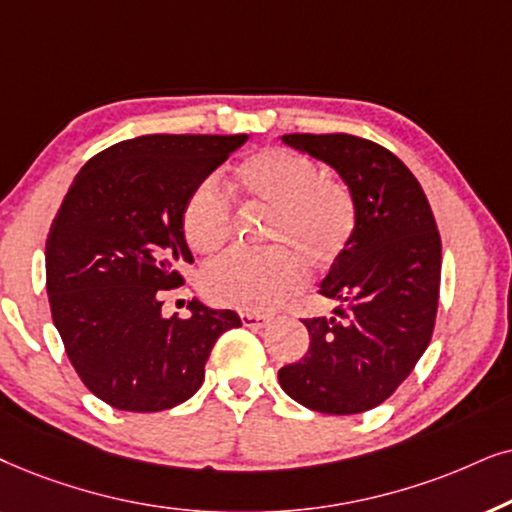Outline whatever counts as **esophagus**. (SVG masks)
I'll return each mask as SVG.
<instances>
[{"instance_id":"obj_1","label":"esophagus","mask_w":512,"mask_h":512,"mask_svg":"<svg viewBox=\"0 0 512 512\" xmlns=\"http://www.w3.org/2000/svg\"><path fill=\"white\" fill-rule=\"evenodd\" d=\"M241 320L245 327H255V330H260V327H267L271 323V316H264V313H241Z\"/></svg>"}]
</instances>
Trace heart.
I'll use <instances>...</instances> for the list:
<instances>
[{"label":"heart","instance_id":"b5f03b06","mask_svg":"<svg viewBox=\"0 0 512 512\" xmlns=\"http://www.w3.org/2000/svg\"><path fill=\"white\" fill-rule=\"evenodd\" d=\"M234 189L250 206L269 210L264 252H231L208 269L217 302L241 311H271L302 285V264L327 267L356 231V201L344 182L323 177L316 163L290 149H262L238 163ZM182 231L192 250L213 255L229 241L231 208L213 182L189 194Z\"/></svg>","mask_w":512,"mask_h":512}]
</instances>
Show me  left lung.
<instances>
[{
	"instance_id": "1",
	"label": "left lung",
	"mask_w": 512,
	"mask_h": 512,
	"mask_svg": "<svg viewBox=\"0 0 512 512\" xmlns=\"http://www.w3.org/2000/svg\"><path fill=\"white\" fill-rule=\"evenodd\" d=\"M281 140L342 177L356 231L320 283L335 316L302 320L309 351L278 370V384L313 412H367L410 377L431 342L442 260L433 210L412 170L377 142L346 133Z\"/></svg>"
}]
</instances>
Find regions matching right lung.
Segmentation results:
<instances>
[{
  "label": "right lung",
  "mask_w": 512,
  "mask_h": 512,
  "mask_svg": "<svg viewBox=\"0 0 512 512\" xmlns=\"http://www.w3.org/2000/svg\"><path fill=\"white\" fill-rule=\"evenodd\" d=\"M248 135H140L93 156L67 189L46 238V292L67 358L88 391L124 412L185 403L206 377L236 311L189 302L166 318L163 290L192 264L189 194Z\"/></svg>",
  "instance_id": "obj_1"
}]
</instances>
